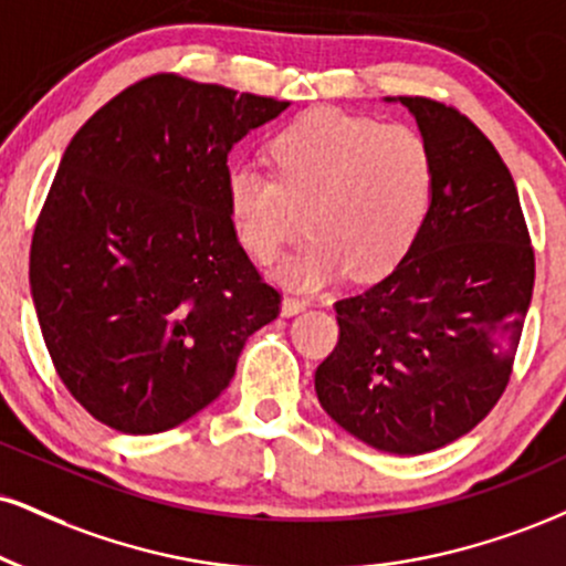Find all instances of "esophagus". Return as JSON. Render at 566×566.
<instances>
[{"instance_id": "esophagus-1", "label": "esophagus", "mask_w": 566, "mask_h": 566, "mask_svg": "<svg viewBox=\"0 0 566 566\" xmlns=\"http://www.w3.org/2000/svg\"><path fill=\"white\" fill-rule=\"evenodd\" d=\"M305 308H308V303L301 301V297L287 295V297H284V301H282V316H297V313L305 311Z\"/></svg>"}]
</instances>
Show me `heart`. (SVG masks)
Returning a JSON list of instances; mask_svg holds the SVG:
<instances>
[{
	"label": "heart",
	"instance_id": "heart-1",
	"mask_svg": "<svg viewBox=\"0 0 566 566\" xmlns=\"http://www.w3.org/2000/svg\"><path fill=\"white\" fill-rule=\"evenodd\" d=\"M274 174L240 160L227 174L237 240L271 263L308 231L279 269L301 290L382 276L408 253L432 202L434 158L417 128L366 115L313 111L269 142Z\"/></svg>",
	"mask_w": 566,
	"mask_h": 566
}]
</instances>
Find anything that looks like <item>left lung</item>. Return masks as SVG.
Returning a JSON list of instances; mask_svg holds the SVG:
<instances>
[{
    "label": "left lung",
    "instance_id": "8db88e82",
    "mask_svg": "<svg viewBox=\"0 0 566 566\" xmlns=\"http://www.w3.org/2000/svg\"><path fill=\"white\" fill-rule=\"evenodd\" d=\"M385 102L408 107L432 149V202L390 274L335 303L339 343L316 369V395L353 438L419 455L472 432L506 390L535 255L488 136L442 102Z\"/></svg>",
    "mask_w": 566,
    "mask_h": 566
}]
</instances>
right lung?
<instances>
[{"label":"right lung","instance_id":"right-lung-1","mask_svg":"<svg viewBox=\"0 0 566 566\" xmlns=\"http://www.w3.org/2000/svg\"><path fill=\"white\" fill-rule=\"evenodd\" d=\"M290 102L158 73L65 147L31 242V297L54 369L126 434L192 419L279 316L237 240L229 153Z\"/></svg>","mask_w":566,"mask_h":566}]
</instances>
